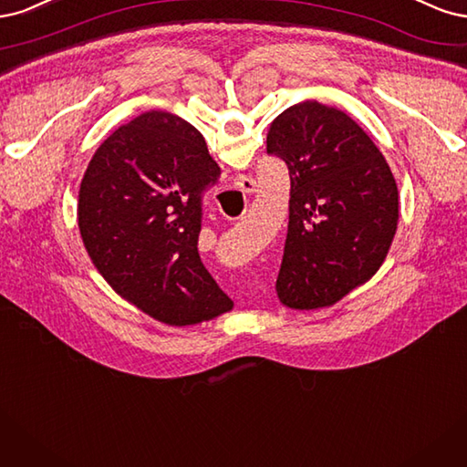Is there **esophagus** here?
I'll list each match as a JSON object with an SVG mask.
<instances>
[{
	"label": "esophagus",
	"mask_w": 467,
	"mask_h": 467,
	"mask_svg": "<svg viewBox=\"0 0 467 467\" xmlns=\"http://www.w3.org/2000/svg\"><path fill=\"white\" fill-rule=\"evenodd\" d=\"M234 186H236L240 192H244V193H254V192H255V180L250 178V176H238V178L234 180Z\"/></svg>",
	"instance_id": "1"
}]
</instances>
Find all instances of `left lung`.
Listing matches in <instances>:
<instances>
[{
    "label": "left lung",
    "instance_id": "8db88e82",
    "mask_svg": "<svg viewBox=\"0 0 467 467\" xmlns=\"http://www.w3.org/2000/svg\"><path fill=\"white\" fill-rule=\"evenodd\" d=\"M267 155L289 169L291 200L279 300L336 305L376 274L398 227V186L379 147L348 114L316 100L283 110Z\"/></svg>",
    "mask_w": 467,
    "mask_h": 467
}]
</instances>
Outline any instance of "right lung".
Listing matches in <instances>:
<instances>
[{"mask_svg":"<svg viewBox=\"0 0 467 467\" xmlns=\"http://www.w3.org/2000/svg\"><path fill=\"white\" fill-rule=\"evenodd\" d=\"M219 176L198 130L151 110L118 128L81 180L79 231L95 267L159 322L198 324L233 308L198 252L203 193Z\"/></svg>","mask_w":467,"mask_h":467,"instance_id":"obj_1","label":"right lung"}]
</instances>
